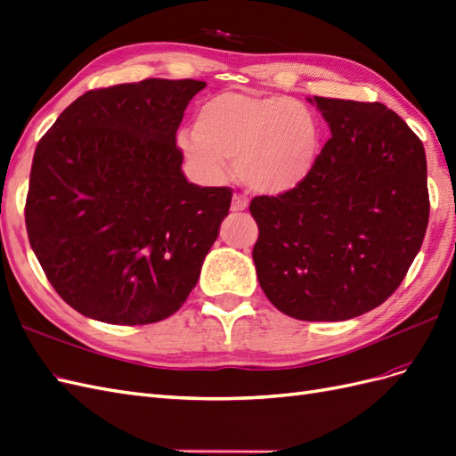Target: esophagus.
Listing matches in <instances>:
<instances>
[{"label": "esophagus", "instance_id": "esophagus-1", "mask_svg": "<svg viewBox=\"0 0 456 456\" xmlns=\"http://www.w3.org/2000/svg\"><path fill=\"white\" fill-rule=\"evenodd\" d=\"M245 209H247V200L241 196H233L232 211H245Z\"/></svg>", "mask_w": 456, "mask_h": 456}]
</instances>
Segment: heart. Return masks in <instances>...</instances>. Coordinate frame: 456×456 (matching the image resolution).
<instances>
[{
  "label": "heart",
  "mask_w": 456,
  "mask_h": 456,
  "mask_svg": "<svg viewBox=\"0 0 456 456\" xmlns=\"http://www.w3.org/2000/svg\"><path fill=\"white\" fill-rule=\"evenodd\" d=\"M178 146L207 183H223L233 159L243 186L280 196L312 173L322 133L312 110L291 96L230 91L201 104L196 131L178 134Z\"/></svg>",
  "instance_id": "obj_1"
}]
</instances>
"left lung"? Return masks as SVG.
<instances>
[{
  "instance_id": "obj_1",
  "label": "left lung",
  "mask_w": 456,
  "mask_h": 456,
  "mask_svg": "<svg viewBox=\"0 0 456 456\" xmlns=\"http://www.w3.org/2000/svg\"><path fill=\"white\" fill-rule=\"evenodd\" d=\"M330 139L300 186L253 198L258 283L280 312L344 322L380 306L420 251L430 216L426 154L380 102L314 96Z\"/></svg>"
}]
</instances>
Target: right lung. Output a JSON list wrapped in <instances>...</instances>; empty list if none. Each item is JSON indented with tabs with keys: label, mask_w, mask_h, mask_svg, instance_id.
Here are the masks:
<instances>
[{
	"label": "right lung",
	"mask_w": 456,
	"mask_h": 456,
	"mask_svg": "<svg viewBox=\"0 0 456 456\" xmlns=\"http://www.w3.org/2000/svg\"><path fill=\"white\" fill-rule=\"evenodd\" d=\"M198 79L81 94L41 136L24 218L61 298L91 320L146 325L184 305L232 190L186 181L176 129Z\"/></svg>",
	"instance_id": "add662e5"
}]
</instances>
